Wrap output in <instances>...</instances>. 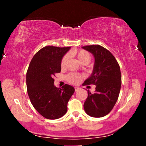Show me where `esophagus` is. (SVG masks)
Wrapping results in <instances>:
<instances>
[{
    "instance_id": "1",
    "label": "esophagus",
    "mask_w": 146,
    "mask_h": 146,
    "mask_svg": "<svg viewBox=\"0 0 146 146\" xmlns=\"http://www.w3.org/2000/svg\"><path fill=\"white\" fill-rule=\"evenodd\" d=\"M74 89H75V91L76 92V91H78V90L80 89V88H78V87H75Z\"/></svg>"
}]
</instances>
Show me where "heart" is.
<instances>
[{"label":"heart","instance_id":"1","mask_svg":"<svg viewBox=\"0 0 146 146\" xmlns=\"http://www.w3.org/2000/svg\"><path fill=\"white\" fill-rule=\"evenodd\" d=\"M74 54L76 56L78 60L82 64H86L90 61L91 60V55L88 52L84 50H81L74 52ZM68 58V56L65 55L62 58L61 60V67L62 68H64L65 67ZM83 76L82 74H74V73H70L68 74L66 76L67 80L73 84H77L82 79Z\"/></svg>","mask_w":146,"mask_h":146}]
</instances>
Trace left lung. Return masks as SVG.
Listing matches in <instances>:
<instances>
[{"label":"left lung","mask_w":146,"mask_h":146,"mask_svg":"<svg viewBox=\"0 0 146 146\" xmlns=\"http://www.w3.org/2000/svg\"><path fill=\"white\" fill-rule=\"evenodd\" d=\"M94 56L92 73L83 86L94 84L96 90H88L84 104L86 113L91 117H101L110 112L118 98L121 84L120 68L110 52L100 45L82 47Z\"/></svg>","instance_id":"left-lung-1"}]
</instances>
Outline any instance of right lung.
Returning a JSON list of instances; mask_svg holds the SVG:
<instances>
[{"mask_svg": "<svg viewBox=\"0 0 146 146\" xmlns=\"http://www.w3.org/2000/svg\"><path fill=\"white\" fill-rule=\"evenodd\" d=\"M70 47L48 46L37 52L31 60L27 72V87L32 104L40 114L49 119L62 117L74 88L65 84L56 88L53 79L61 71V60Z\"/></svg>", "mask_w": 146, "mask_h": 146, "instance_id": "right-lung-1", "label": "right lung"}]
</instances>
